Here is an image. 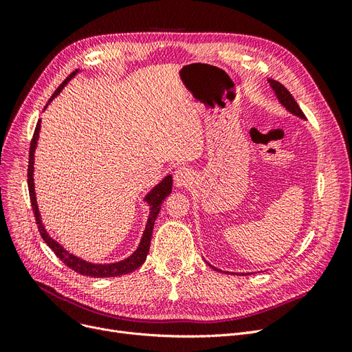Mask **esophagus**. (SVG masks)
Here are the masks:
<instances>
[{
    "instance_id": "esophagus-1",
    "label": "esophagus",
    "mask_w": 352,
    "mask_h": 352,
    "mask_svg": "<svg viewBox=\"0 0 352 352\" xmlns=\"http://www.w3.org/2000/svg\"><path fill=\"white\" fill-rule=\"evenodd\" d=\"M192 173H190V170L186 167H177L176 172H175V185L179 188H185L189 186L192 184Z\"/></svg>"
}]
</instances>
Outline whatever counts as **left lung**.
I'll return each instance as SVG.
<instances>
[{
  "instance_id": "obj_1",
  "label": "left lung",
  "mask_w": 352,
  "mask_h": 352,
  "mask_svg": "<svg viewBox=\"0 0 352 352\" xmlns=\"http://www.w3.org/2000/svg\"><path fill=\"white\" fill-rule=\"evenodd\" d=\"M269 83L272 85V88H273V91L276 92V95H278L279 101L285 105V107H286L287 110H289V111H291V113H294V114H296V116L304 117V113H302V110L300 109V105L296 104V101L294 100V97L291 95V92L287 91L280 82H276V80L270 79V80H269Z\"/></svg>"
}]
</instances>
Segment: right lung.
<instances>
[{
	"instance_id": "1",
	"label": "right lung",
	"mask_w": 352,
	"mask_h": 352,
	"mask_svg": "<svg viewBox=\"0 0 352 352\" xmlns=\"http://www.w3.org/2000/svg\"><path fill=\"white\" fill-rule=\"evenodd\" d=\"M78 72V70H76ZM76 72H73L69 74V78L63 82L60 87L56 89V92L52 94V97H56V95L60 92V89L65 87L66 82L70 80ZM38 133H39V122L36 123L35 127V132L34 136H32V141H30V148H29V164H28V188H29V197H30V204H32V210H34V216L36 220V225H38V230L41 233L42 239L45 241V243L48 247L54 251V254L57 257L65 263L67 267H70L72 270L78 272L80 274L85 276H91V278H114V276H122V274H127V273H132L133 270H136L138 267H141L144 264L148 251H150V245H151V236H153V229H154V221L158 216L160 208H162V202L166 199V197L172 192V176H167L162 184L158 186H155L150 194L146 195L145 201L150 204L151 207V212H150V217H148V223H146V228L144 232V236L141 239L140 247L138 250L131 255L129 258H126L123 261L119 263H113V264H92L88 261H83L78 257H74V255L69 254L66 250H63L61 245H58L54 239H51L48 236V233L45 232L44 226H42V221L39 219V211H38V206H36V199H35V190H34V151H35V145H36V140H38Z\"/></svg>"
}]
</instances>
